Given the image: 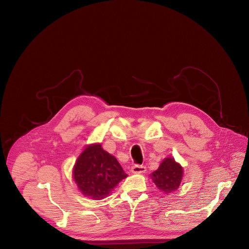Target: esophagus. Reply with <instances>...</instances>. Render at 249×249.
I'll return each instance as SVG.
<instances>
[{"label":"esophagus","instance_id":"34e87169","mask_svg":"<svg viewBox=\"0 0 249 249\" xmlns=\"http://www.w3.org/2000/svg\"><path fill=\"white\" fill-rule=\"evenodd\" d=\"M131 171H132V173H135V174H142V173H145L146 167L143 166V165L135 164V165H133V166H132Z\"/></svg>","mask_w":249,"mask_h":249}]
</instances>
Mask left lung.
<instances>
[{
    "label": "left lung",
    "instance_id": "obj_1",
    "mask_svg": "<svg viewBox=\"0 0 249 249\" xmlns=\"http://www.w3.org/2000/svg\"><path fill=\"white\" fill-rule=\"evenodd\" d=\"M182 177L183 168L172 157L165 158L159 168L151 174L156 187L164 194H169L178 189Z\"/></svg>",
    "mask_w": 249,
    "mask_h": 249
}]
</instances>
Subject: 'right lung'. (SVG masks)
Wrapping results in <instances>:
<instances>
[{"label":"right lung","instance_id":"1","mask_svg":"<svg viewBox=\"0 0 249 249\" xmlns=\"http://www.w3.org/2000/svg\"><path fill=\"white\" fill-rule=\"evenodd\" d=\"M73 176L79 190L84 196L100 200L109 195L113 188L128 175L113 155L101 144L87 146L78 157Z\"/></svg>","mask_w":249,"mask_h":249}]
</instances>
